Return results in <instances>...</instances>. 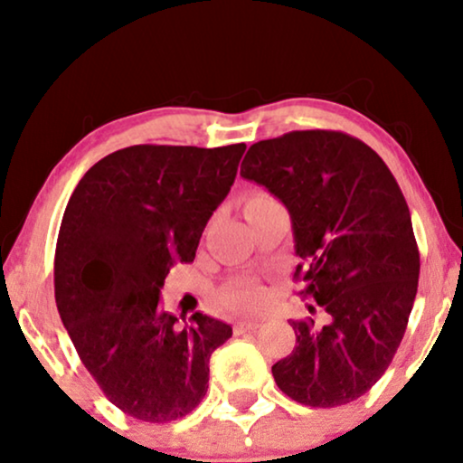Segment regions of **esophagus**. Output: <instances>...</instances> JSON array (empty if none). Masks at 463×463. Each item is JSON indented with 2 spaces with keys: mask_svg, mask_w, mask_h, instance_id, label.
<instances>
[{
  "mask_svg": "<svg viewBox=\"0 0 463 463\" xmlns=\"http://www.w3.org/2000/svg\"><path fill=\"white\" fill-rule=\"evenodd\" d=\"M259 326H261V322H259V320H240V322H236V325H233V335L257 331Z\"/></svg>",
  "mask_w": 463,
  "mask_h": 463,
  "instance_id": "34e87169",
  "label": "esophagus"
}]
</instances>
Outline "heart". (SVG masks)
<instances>
[{
	"instance_id": "heart-1",
	"label": "heart",
	"mask_w": 463,
	"mask_h": 463,
	"mask_svg": "<svg viewBox=\"0 0 463 463\" xmlns=\"http://www.w3.org/2000/svg\"><path fill=\"white\" fill-rule=\"evenodd\" d=\"M269 202H278L274 195L265 194V192H255L249 195L246 200L244 211H250V208L261 206V204H269ZM268 303V290H265L261 284L257 282H238L227 287L223 293H221V306H223L227 312L233 314H252L259 312V309L265 307Z\"/></svg>"
}]
</instances>
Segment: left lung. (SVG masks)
<instances>
[{
  "mask_svg": "<svg viewBox=\"0 0 463 463\" xmlns=\"http://www.w3.org/2000/svg\"><path fill=\"white\" fill-rule=\"evenodd\" d=\"M240 175L288 208L303 259L299 295L325 312V322L290 320L297 345L271 366L278 388L307 407L356 401L394 358L420 280L394 175L369 145L337 130H293L250 145Z\"/></svg>",
  "mask_w": 463,
  "mask_h": 463,
  "instance_id": "1",
  "label": "left lung"
}]
</instances>
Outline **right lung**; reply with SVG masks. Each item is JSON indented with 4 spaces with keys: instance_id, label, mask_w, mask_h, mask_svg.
Segmentation results:
<instances>
[{
    "instance_id": "obj_1",
    "label": "right lung",
    "mask_w": 463,
    "mask_h": 463,
    "mask_svg": "<svg viewBox=\"0 0 463 463\" xmlns=\"http://www.w3.org/2000/svg\"><path fill=\"white\" fill-rule=\"evenodd\" d=\"M244 149L132 145L94 164L69 198L56 307L94 382L135 420L192 413L208 390L211 354L232 337L230 325L200 312L179 325L157 301L170 268L194 261Z\"/></svg>"
}]
</instances>
